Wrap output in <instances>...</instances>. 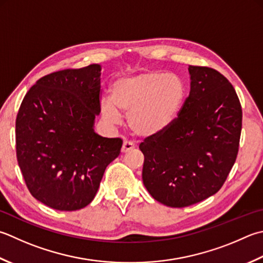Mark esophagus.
Segmentation results:
<instances>
[{
    "label": "esophagus",
    "instance_id": "esophagus-1",
    "mask_svg": "<svg viewBox=\"0 0 263 263\" xmlns=\"http://www.w3.org/2000/svg\"><path fill=\"white\" fill-rule=\"evenodd\" d=\"M132 149H135V145H133L132 142H130V141H124V142H123L122 153H127V152L132 151Z\"/></svg>",
    "mask_w": 263,
    "mask_h": 263
}]
</instances>
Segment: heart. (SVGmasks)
Segmentation results:
<instances>
[{"instance_id": "b5f03b06", "label": "heart", "mask_w": 263, "mask_h": 263, "mask_svg": "<svg viewBox=\"0 0 263 263\" xmlns=\"http://www.w3.org/2000/svg\"><path fill=\"white\" fill-rule=\"evenodd\" d=\"M186 98V85L173 74L140 71L117 79L110 100L101 102L102 118L118 125L127 115L131 131L140 138L162 135L178 118Z\"/></svg>"}]
</instances>
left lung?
I'll return each mask as SVG.
<instances>
[{"mask_svg":"<svg viewBox=\"0 0 263 263\" xmlns=\"http://www.w3.org/2000/svg\"><path fill=\"white\" fill-rule=\"evenodd\" d=\"M190 92L176 122L139 146L142 181L157 202L184 208L222 187L238 153L241 107L218 70L189 66Z\"/></svg>","mask_w":263,"mask_h":263,"instance_id":"obj_1","label":"left lung"}]
</instances>
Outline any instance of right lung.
Returning a JSON list of instances; mask_svg holds the SVG:
<instances>
[{"instance_id": "add662e5", "label": "right lung", "mask_w": 263, "mask_h": 263, "mask_svg": "<svg viewBox=\"0 0 263 263\" xmlns=\"http://www.w3.org/2000/svg\"><path fill=\"white\" fill-rule=\"evenodd\" d=\"M101 66L65 69L30 87L15 120L17 159L27 188L59 211L93 200L108 164L120 155V138L95 132L100 114Z\"/></svg>"}]
</instances>
